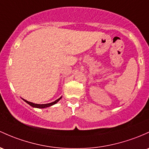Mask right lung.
Here are the masks:
<instances>
[{"label":"right lung","mask_w":149,"mask_h":149,"mask_svg":"<svg viewBox=\"0 0 149 149\" xmlns=\"http://www.w3.org/2000/svg\"><path fill=\"white\" fill-rule=\"evenodd\" d=\"M61 97H60V98H58V100H55L54 102H51V103H48V104H42L32 103V102H29V101L25 100H24V99H23V100L24 101V102H26L27 104H29V105L32 106V107H37V108H45V107H50V106H52V105H53V104L57 103V102H58V101L60 100V99H61Z\"/></svg>","instance_id":"right-lung-1"}]
</instances>
